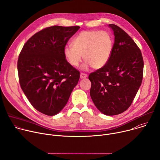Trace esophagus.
<instances>
[{"mask_svg": "<svg viewBox=\"0 0 160 160\" xmlns=\"http://www.w3.org/2000/svg\"><path fill=\"white\" fill-rule=\"evenodd\" d=\"M87 77V74H85V73H80V78H85Z\"/></svg>", "mask_w": 160, "mask_h": 160, "instance_id": "obj_1", "label": "esophagus"}]
</instances>
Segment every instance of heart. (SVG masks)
I'll return each mask as SVG.
<instances>
[{
  "label": "heart",
  "instance_id": "1",
  "mask_svg": "<svg viewBox=\"0 0 160 160\" xmlns=\"http://www.w3.org/2000/svg\"><path fill=\"white\" fill-rule=\"evenodd\" d=\"M72 45L64 49V56L71 66H78L83 59L85 61L82 68L91 66L94 69L103 67L109 59L113 40L106 31L85 30L79 33L73 40Z\"/></svg>",
  "mask_w": 160,
  "mask_h": 160
}]
</instances>
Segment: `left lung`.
<instances>
[{"label": "left lung", "mask_w": 160, "mask_h": 160, "mask_svg": "<svg viewBox=\"0 0 160 160\" xmlns=\"http://www.w3.org/2000/svg\"><path fill=\"white\" fill-rule=\"evenodd\" d=\"M109 27L115 35L109 59L88 79L95 106L104 115L112 116L132 104L142 83L144 61L140 49L124 30L114 24Z\"/></svg>", "instance_id": "obj_1"}]
</instances>
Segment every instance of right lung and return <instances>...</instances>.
<instances>
[{
    "instance_id": "1",
    "label": "right lung",
    "mask_w": 160,
    "mask_h": 160,
    "mask_svg": "<svg viewBox=\"0 0 160 160\" xmlns=\"http://www.w3.org/2000/svg\"><path fill=\"white\" fill-rule=\"evenodd\" d=\"M80 27L52 26L34 34L25 43L18 58L21 89L32 106L54 116L66 106L80 78V72L64 56L70 38Z\"/></svg>"
}]
</instances>
